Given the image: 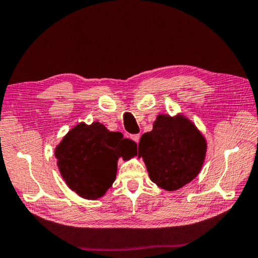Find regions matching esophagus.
<instances>
[{"instance_id": "1", "label": "esophagus", "mask_w": 258, "mask_h": 258, "mask_svg": "<svg viewBox=\"0 0 258 258\" xmlns=\"http://www.w3.org/2000/svg\"><path fill=\"white\" fill-rule=\"evenodd\" d=\"M131 139H132L134 142L139 143V141H140V135H139V134H133V135H131Z\"/></svg>"}]
</instances>
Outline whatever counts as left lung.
<instances>
[{"label":"left lung","mask_w":258,"mask_h":258,"mask_svg":"<svg viewBox=\"0 0 258 258\" xmlns=\"http://www.w3.org/2000/svg\"><path fill=\"white\" fill-rule=\"evenodd\" d=\"M206 150V140L182 115H158L154 128L139 143V157L145 160L150 180L167 191L180 189L198 175Z\"/></svg>","instance_id":"8db88e82"}]
</instances>
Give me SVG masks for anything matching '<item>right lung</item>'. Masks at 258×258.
I'll use <instances>...</instances> for the list:
<instances>
[{
  "label": "right lung",
  "instance_id": "right-lung-1",
  "mask_svg": "<svg viewBox=\"0 0 258 258\" xmlns=\"http://www.w3.org/2000/svg\"><path fill=\"white\" fill-rule=\"evenodd\" d=\"M64 182L82 198L94 200L106 194L116 178L117 161L137 154V143L119 132H109L99 121L81 123L55 148Z\"/></svg>",
  "mask_w": 258,
  "mask_h": 258
}]
</instances>
